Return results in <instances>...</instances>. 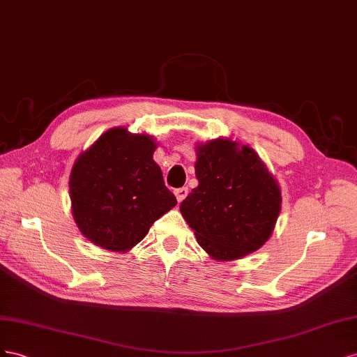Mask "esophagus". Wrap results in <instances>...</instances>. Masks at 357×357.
I'll return each instance as SVG.
<instances>
[{"label": "esophagus", "instance_id": "1", "mask_svg": "<svg viewBox=\"0 0 357 357\" xmlns=\"http://www.w3.org/2000/svg\"><path fill=\"white\" fill-rule=\"evenodd\" d=\"M175 196L178 199V202H182L187 196H188V188L187 187H182V188H178L175 190Z\"/></svg>", "mask_w": 357, "mask_h": 357}]
</instances>
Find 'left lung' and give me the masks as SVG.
Returning <instances> with one entry per match:
<instances>
[{
	"label": "left lung",
	"instance_id": "8db88e82",
	"mask_svg": "<svg viewBox=\"0 0 357 357\" xmlns=\"http://www.w3.org/2000/svg\"><path fill=\"white\" fill-rule=\"evenodd\" d=\"M196 178L181 213L212 259L236 260L259 250L277 224L281 191L257 152L230 139L196 149Z\"/></svg>",
	"mask_w": 357,
	"mask_h": 357
}]
</instances>
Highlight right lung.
Listing matches in <instances>:
<instances>
[{"mask_svg":"<svg viewBox=\"0 0 357 357\" xmlns=\"http://www.w3.org/2000/svg\"><path fill=\"white\" fill-rule=\"evenodd\" d=\"M155 148L152 136L115 127L76 160L68 182L71 212L97 247L128 251L178 203L152 158Z\"/></svg>","mask_w":357,"mask_h":357,"instance_id":"add662e5","label":"right lung"}]
</instances>
